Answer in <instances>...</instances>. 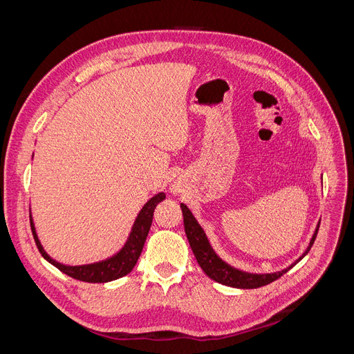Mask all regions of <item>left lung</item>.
<instances>
[{
  "label": "left lung",
  "instance_id": "left-lung-1",
  "mask_svg": "<svg viewBox=\"0 0 354 354\" xmlns=\"http://www.w3.org/2000/svg\"><path fill=\"white\" fill-rule=\"evenodd\" d=\"M181 211H183V218H185V230L187 234V239L190 243V248L194 251L196 260L199 263V266L202 267V270L205 272L211 279H214L218 283L227 285V286H233V288H243V289H252V288H260L264 286L267 283H270L276 279H279L282 274H285L292 266H295L299 260L303 259L304 255H307V252L312 248L315 239L317 236V230L319 226L313 234L312 241H310L308 248L306 250V252L299 257V259L288 269L282 270V272H276V273H267V274H254V273H246V272H241L234 267L229 266L227 263H224L221 259H218L217 254L212 251V248L208 243V239L203 233L202 227L198 224V221L195 220V217L192 216L190 209L181 203Z\"/></svg>",
  "mask_w": 354,
  "mask_h": 354
}]
</instances>
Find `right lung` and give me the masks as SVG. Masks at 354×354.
<instances>
[{
    "instance_id": "right-lung-1",
    "label": "right lung",
    "mask_w": 354,
    "mask_h": 354,
    "mask_svg": "<svg viewBox=\"0 0 354 354\" xmlns=\"http://www.w3.org/2000/svg\"><path fill=\"white\" fill-rule=\"evenodd\" d=\"M164 199H165V194H159L146 203L143 209L140 211V214H138V217L134 223L133 232H131V236L125 243L124 248L115 257H112V259L102 261V263L88 264V266H78V267L63 266L53 259H50V257L46 254V251L42 250L32 220H30V229H32V234H34V239H35V243L38 246L41 255L44 257L47 261H50L53 266H56L60 272L66 273L68 276L73 277V279H78L82 282H91V283L111 282L115 279H120V277L128 274L134 269L138 257H140V254L143 251V246H145L146 238L149 234V230H151L152 220H153V211H155L158 203L162 202Z\"/></svg>"
}]
</instances>
